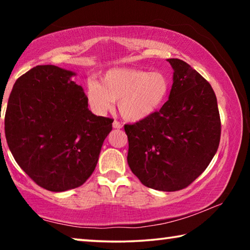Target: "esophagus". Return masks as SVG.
Listing matches in <instances>:
<instances>
[{
  "instance_id": "esophagus-1",
  "label": "esophagus",
  "mask_w": 250,
  "mask_h": 250,
  "mask_svg": "<svg viewBox=\"0 0 250 250\" xmlns=\"http://www.w3.org/2000/svg\"><path fill=\"white\" fill-rule=\"evenodd\" d=\"M112 126H113V128H115V129H121V128H122V125L120 124L119 121L115 120V121H113V124H112Z\"/></svg>"
}]
</instances>
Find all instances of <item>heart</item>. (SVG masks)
<instances>
[{
	"instance_id": "b5f03b06",
	"label": "heart",
	"mask_w": 250,
	"mask_h": 250,
	"mask_svg": "<svg viewBox=\"0 0 250 250\" xmlns=\"http://www.w3.org/2000/svg\"><path fill=\"white\" fill-rule=\"evenodd\" d=\"M171 80L161 71L113 68L101 76L100 83L89 80L86 98L90 109L104 115L118 101V110L125 120L137 122L153 115L166 103Z\"/></svg>"
}]
</instances>
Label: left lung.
<instances>
[{"instance_id": "obj_1", "label": "left lung", "mask_w": 250, "mask_h": 250, "mask_svg": "<svg viewBox=\"0 0 250 250\" xmlns=\"http://www.w3.org/2000/svg\"><path fill=\"white\" fill-rule=\"evenodd\" d=\"M167 61L173 68L168 100L146 119L125 125V131L133 174L147 188L175 192L193 183L214 158L221 117L209 83L188 62Z\"/></svg>"}]
</instances>
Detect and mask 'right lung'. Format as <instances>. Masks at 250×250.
<instances>
[{"label":"right lung","instance_id":"obj_1","mask_svg":"<svg viewBox=\"0 0 250 250\" xmlns=\"http://www.w3.org/2000/svg\"><path fill=\"white\" fill-rule=\"evenodd\" d=\"M75 73L41 65L16 80L4 129L21 168L41 188L64 192L83 185L95 171L113 120L95 116Z\"/></svg>","mask_w":250,"mask_h":250}]
</instances>
